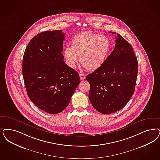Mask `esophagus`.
Returning <instances> with one entry per match:
<instances>
[{"instance_id":"1","label":"esophagus","mask_w":160,"mask_h":160,"mask_svg":"<svg viewBox=\"0 0 160 160\" xmlns=\"http://www.w3.org/2000/svg\"><path fill=\"white\" fill-rule=\"evenodd\" d=\"M79 76H80V80H83L86 78V75L84 74H82V73H80Z\"/></svg>"}]
</instances>
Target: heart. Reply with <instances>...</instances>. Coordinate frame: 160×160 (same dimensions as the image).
Wrapping results in <instances>:
<instances>
[{"mask_svg":"<svg viewBox=\"0 0 160 160\" xmlns=\"http://www.w3.org/2000/svg\"><path fill=\"white\" fill-rule=\"evenodd\" d=\"M111 43L106 35L84 32L74 37L71 47L67 46L64 55L68 66L74 68L80 55L81 64L88 71H94L105 63L110 52Z\"/></svg>","mask_w":160,"mask_h":160,"instance_id":"b5f03b06","label":"heart"}]
</instances>
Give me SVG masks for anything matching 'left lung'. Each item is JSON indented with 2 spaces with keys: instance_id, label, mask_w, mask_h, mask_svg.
I'll list each match as a JSON object with an SVG mask.
<instances>
[{
  "instance_id": "8db88e82",
  "label": "left lung",
  "mask_w": 160,
  "mask_h": 160,
  "mask_svg": "<svg viewBox=\"0 0 160 160\" xmlns=\"http://www.w3.org/2000/svg\"><path fill=\"white\" fill-rule=\"evenodd\" d=\"M138 70L132 45L118 33L115 48L105 63L86 77L94 108L103 114L122 109L134 93Z\"/></svg>"
}]
</instances>
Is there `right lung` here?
Returning <instances> with one entry per match:
<instances>
[{
	"label": "right lung",
	"mask_w": 160,
	"mask_h": 160,
	"mask_svg": "<svg viewBox=\"0 0 160 160\" xmlns=\"http://www.w3.org/2000/svg\"><path fill=\"white\" fill-rule=\"evenodd\" d=\"M64 37L62 30L38 33L30 41L23 57L22 74L28 97L50 114L66 108L80 83L78 72L63 60Z\"/></svg>",
	"instance_id": "obj_1"
}]
</instances>
